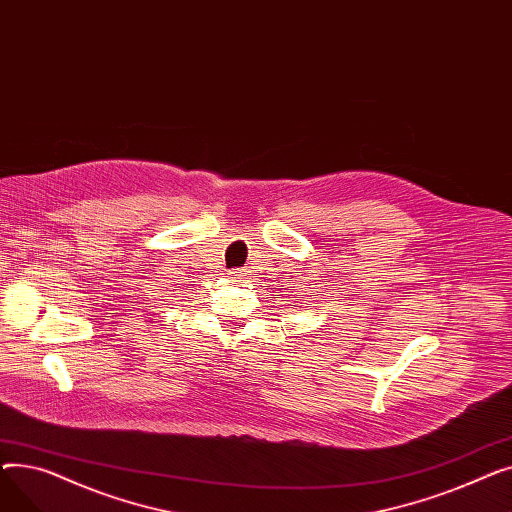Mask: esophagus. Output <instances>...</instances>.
I'll return each mask as SVG.
<instances>
[{"mask_svg":"<svg viewBox=\"0 0 512 512\" xmlns=\"http://www.w3.org/2000/svg\"><path fill=\"white\" fill-rule=\"evenodd\" d=\"M228 274H230L232 280H242V278H245V270H230Z\"/></svg>","mask_w":512,"mask_h":512,"instance_id":"1","label":"esophagus"}]
</instances>
